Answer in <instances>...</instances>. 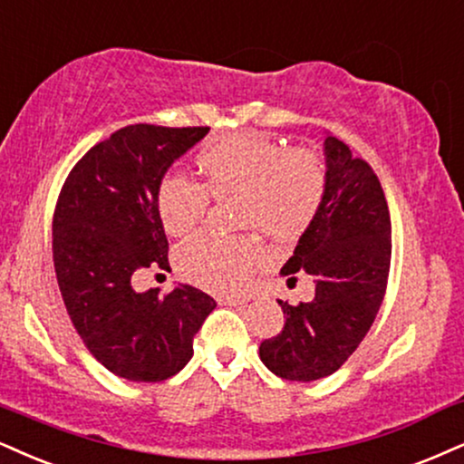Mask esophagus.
I'll use <instances>...</instances> for the list:
<instances>
[{
	"label": "esophagus",
	"mask_w": 464,
	"mask_h": 464,
	"mask_svg": "<svg viewBox=\"0 0 464 464\" xmlns=\"http://www.w3.org/2000/svg\"><path fill=\"white\" fill-rule=\"evenodd\" d=\"M219 305H245L247 299H243V296H219Z\"/></svg>",
	"instance_id": "1"
}]
</instances>
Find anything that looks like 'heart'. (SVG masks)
Returning a JSON list of instances; mask_svg holds the SVG:
<instances>
[{
    "label": "heart",
    "instance_id": "obj_1",
    "mask_svg": "<svg viewBox=\"0 0 464 464\" xmlns=\"http://www.w3.org/2000/svg\"><path fill=\"white\" fill-rule=\"evenodd\" d=\"M202 185L187 176H165L157 191V208L165 232L187 237L204 223L208 197L238 196V223L258 227L277 241L301 237L316 219L327 176L316 154L284 150L266 137L237 133L210 141L196 157ZM262 258L251 237L199 234L182 243L176 266L187 282L210 293L238 295L247 288Z\"/></svg>",
    "mask_w": 464,
    "mask_h": 464
}]
</instances>
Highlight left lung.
<instances>
[{
  "label": "left lung",
  "mask_w": 464,
  "mask_h": 464,
  "mask_svg": "<svg viewBox=\"0 0 464 464\" xmlns=\"http://www.w3.org/2000/svg\"><path fill=\"white\" fill-rule=\"evenodd\" d=\"M323 154V206L282 268L284 276H310L316 295L301 305L277 301L284 329L260 344L262 363L285 381L324 379L357 351L390 276L392 221L379 179L331 133H324Z\"/></svg>",
  "instance_id": "8db88e82"
}]
</instances>
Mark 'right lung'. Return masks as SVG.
<instances>
[{"label":"right lung","mask_w":464,"mask_h":464,"mask_svg":"<svg viewBox=\"0 0 464 464\" xmlns=\"http://www.w3.org/2000/svg\"><path fill=\"white\" fill-rule=\"evenodd\" d=\"M208 129L130 124L83 154L62 187L53 262L62 299L85 346L120 379L157 382L193 357V335L217 303L188 284L137 293L133 273L168 268L157 191Z\"/></svg>","instance_id":"right-lung-1"}]
</instances>
